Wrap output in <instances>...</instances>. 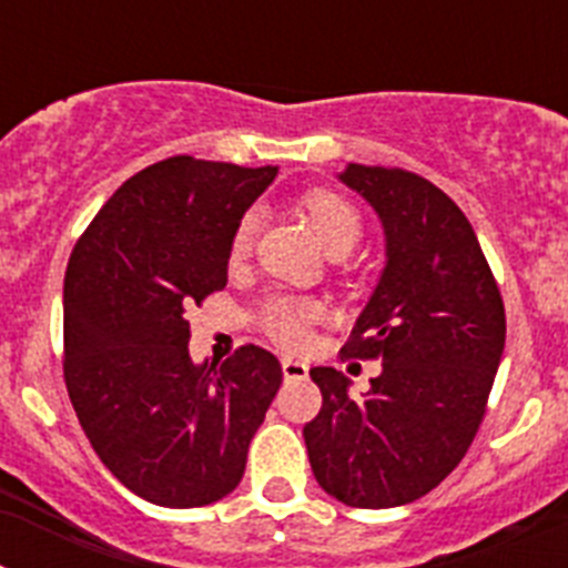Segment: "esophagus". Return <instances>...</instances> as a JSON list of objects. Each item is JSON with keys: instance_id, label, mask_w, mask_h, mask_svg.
<instances>
[{"instance_id": "34e87169", "label": "esophagus", "mask_w": 568, "mask_h": 568, "mask_svg": "<svg viewBox=\"0 0 568 568\" xmlns=\"http://www.w3.org/2000/svg\"><path fill=\"white\" fill-rule=\"evenodd\" d=\"M281 373H284V381H304L310 375V366L298 358H281Z\"/></svg>"}]
</instances>
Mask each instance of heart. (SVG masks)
I'll return each instance as SVG.
<instances>
[{"instance_id": "heart-1", "label": "heart", "mask_w": 568, "mask_h": 568, "mask_svg": "<svg viewBox=\"0 0 568 568\" xmlns=\"http://www.w3.org/2000/svg\"><path fill=\"white\" fill-rule=\"evenodd\" d=\"M301 213L307 219L310 230H313L315 239L321 241V247L327 253H338V250H349L358 244L361 239V215L353 204L346 202L344 195L329 193V190H313L301 199ZM255 230H258V213L250 210L233 230V241H230V258L241 261L250 253L255 239ZM318 315V310L307 301H293L281 298L275 304H270L267 315H264V324H267L270 333L281 341V344H301L307 338V324Z\"/></svg>"}]
</instances>
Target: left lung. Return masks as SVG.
Masks as SVG:
<instances>
[{
    "label": "left lung",
    "instance_id": "obj_1",
    "mask_svg": "<svg viewBox=\"0 0 568 568\" xmlns=\"http://www.w3.org/2000/svg\"><path fill=\"white\" fill-rule=\"evenodd\" d=\"M338 182L384 230V270L344 346L381 358V375L355 398L338 369L313 366L324 406L304 440L327 495L389 509L424 498L469 449L504 355V301L469 219L444 190L364 164H346Z\"/></svg>",
    "mask_w": 568,
    "mask_h": 568
}]
</instances>
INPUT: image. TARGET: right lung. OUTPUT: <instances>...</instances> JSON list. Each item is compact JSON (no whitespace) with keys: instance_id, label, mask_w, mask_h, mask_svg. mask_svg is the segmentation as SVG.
<instances>
[{"instance_id":"right-lung-1","label":"right lung","mask_w":568,"mask_h":568,"mask_svg":"<svg viewBox=\"0 0 568 568\" xmlns=\"http://www.w3.org/2000/svg\"><path fill=\"white\" fill-rule=\"evenodd\" d=\"M278 168L173 155L135 173L90 222L64 275V381L102 464L168 509L222 500L281 386V364L241 346L190 358L184 310L227 287L235 224Z\"/></svg>"}]
</instances>
